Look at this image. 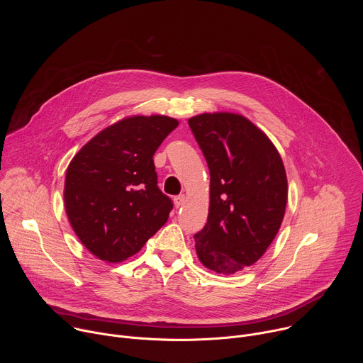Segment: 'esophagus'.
Returning a JSON list of instances; mask_svg holds the SVG:
<instances>
[{
	"instance_id": "1",
	"label": "esophagus",
	"mask_w": 363,
	"mask_h": 363,
	"mask_svg": "<svg viewBox=\"0 0 363 363\" xmlns=\"http://www.w3.org/2000/svg\"><path fill=\"white\" fill-rule=\"evenodd\" d=\"M184 202H185V195H178V196L174 198V203H175L177 208H179V206H182Z\"/></svg>"
}]
</instances>
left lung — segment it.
Returning a JSON list of instances; mask_svg holds the SVG:
<instances>
[{
	"label": "left lung",
	"instance_id": "obj_1",
	"mask_svg": "<svg viewBox=\"0 0 363 363\" xmlns=\"http://www.w3.org/2000/svg\"><path fill=\"white\" fill-rule=\"evenodd\" d=\"M188 123L211 177L196 254L208 270L230 276L260 260L276 238L287 205L286 169L270 138L242 115L201 113Z\"/></svg>",
	"mask_w": 363,
	"mask_h": 363
}]
</instances>
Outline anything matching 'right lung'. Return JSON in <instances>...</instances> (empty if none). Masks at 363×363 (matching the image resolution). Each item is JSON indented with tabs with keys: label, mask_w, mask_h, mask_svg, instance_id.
<instances>
[{
	"label": "right lung",
	"mask_w": 363,
	"mask_h": 363,
	"mask_svg": "<svg viewBox=\"0 0 363 363\" xmlns=\"http://www.w3.org/2000/svg\"><path fill=\"white\" fill-rule=\"evenodd\" d=\"M178 125L165 115L123 118L94 135L70 161L67 218L100 260H128L168 221L172 201L157 185L153 155Z\"/></svg>",
	"instance_id": "obj_1"
}]
</instances>
